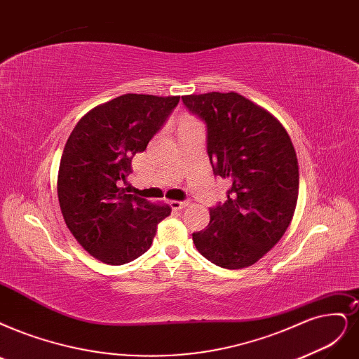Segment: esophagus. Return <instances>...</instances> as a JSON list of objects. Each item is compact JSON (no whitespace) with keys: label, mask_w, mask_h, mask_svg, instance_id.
<instances>
[{"label":"esophagus","mask_w":359,"mask_h":359,"mask_svg":"<svg viewBox=\"0 0 359 359\" xmlns=\"http://www.w3.org/2000/svg\"><path fill=\"white\" fill-rule=\"evenodd\" d=\"M170 205H171L172 210H183V208H187L189 205V203H187V201H170Z\"/></svg>","instance_id":"obj_1"}]
</instances>
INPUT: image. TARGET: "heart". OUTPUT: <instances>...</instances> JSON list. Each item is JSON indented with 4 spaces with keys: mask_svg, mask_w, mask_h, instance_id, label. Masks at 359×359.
<instances>
[{
    "mask_svg": "<svg viewBox=\"0 0 359 359\" xmlns=\"http://www.w3.org/2000/svg\"><path fill=\"white\" fill-rule=\"evenodd\" d=\"M196 123L194 121V119H189V118H187V119H183V123H182V127L180 128H184V127H191V126H195Z\"/></svg>",
    "mask_w": 359,
    "mask_h": 359,
    "instance_id": "obj_1",
    "label": "heart"
}]
</instances>
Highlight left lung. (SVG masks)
Returning <instances> with one entry per match:
<instances>
[{
  "instance_id": "8db88e82",
  "label": "left lung",
  "mask_w": 359,
  "mask_h": 359,
  "mask_svg": "<svg viewBox=\"0 0 359 359\" xmlns=\"http://www.w3.org/2000/svg\"><path fill=\"white\" fill-rule=\"evenodd\" d=\"M208 130V156L231 188L210 210L207 229L192 233L200 253L226 269L255 264L281 240L299 198L294 146L278 119L235 91L182 96Z\"/></svg>"
}]
</instances>
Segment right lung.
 <instances>
[{"label": "right lung", "mask_w": 359, "mask_h": 359, "mask_svg": "<svg viewBox=\"0 0 359 359\" xmlns=\"http://www.w3.org/2000/svg\"><path fill=\"white\" fill-rule=\"evenodd\" d=\"M180 96L127 95L97 104L72 130L60 158L57 196L78 244L106 264H124L149 250L165 203H151L119 188L131 159L143 152Z\"/></svg>", "instance_id": "right-lung-1"}]
</instances>
